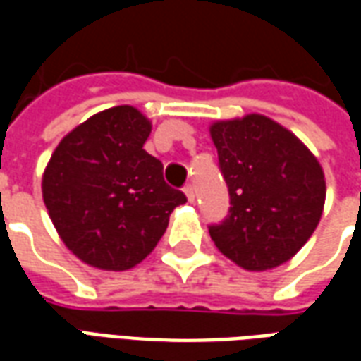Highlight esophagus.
<instances>
[{
    "label": "esophagus",
    "instance_id": "1",
    "mask_svg": "<svg viewBox=\"0 0 361 361\" xmlns=\"http://www.w3.org/2000/svg\"><path fill=\"white\" fill-rule=\"evenodd\" d=\"M183 191H185V197H188L189 203H193V201H195V191H193V185H185Z\"/></svg>",
    "mask_w": 361,
    "mask_h": 361
}]
</instances>
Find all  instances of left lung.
Masks as SVG:
<instances>
[{
  "label": "left lung",
  "instance_id": "1",
  "mask_svg": "<svg viewBox=\"0 0 361 361\" xmlns=\"http://www.w3.org/2000/svg\"><path fill=\"white\" fill-rule=\"evenodd\" d=\"M211 137L230 193V211L209 226L212 242L245 271L286 263L315 232L325 173L292 131L261 114L216 121Z\"/></svg>",
  "mask_w": 361,
  "mask_h": 361
}]
</instances>
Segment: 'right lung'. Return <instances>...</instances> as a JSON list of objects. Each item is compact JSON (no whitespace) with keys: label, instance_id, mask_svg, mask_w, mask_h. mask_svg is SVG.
I'll return each instance as SVG.
<instances>
[{"label":"right lung","instance_id":"obj_1","mask_svg":"<svg viewBox=\"0 0 361 361\" xmlns=\"http://www.w3.org/2000/svg\"><path fill=\"white\" fill-rule=\"evenodd\" d=\"M150 121L133 106L98 111L67 133L42 176L44 204L82 263L127 271L157 247L170 214L188 199L142 149Z\"/></svg>","mask_w":361,"mask_h":361}]
</instances>
